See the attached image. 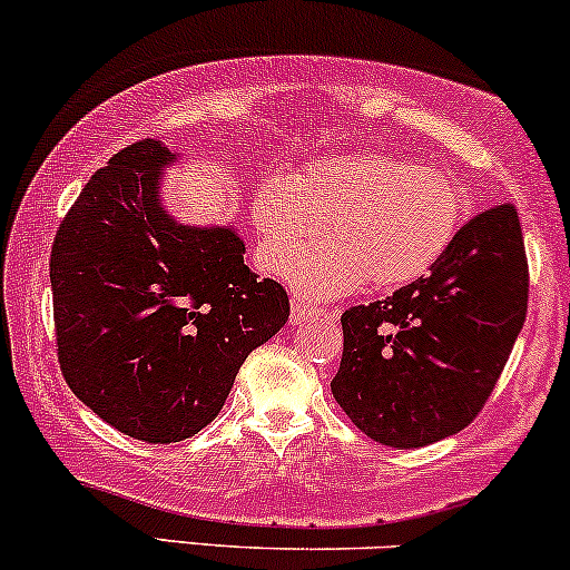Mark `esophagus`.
I'll return each instance as SVG.
<instances>
[{
    "label": "esophagus",
    "instance_id": "obj_1",
    "mask_svg": "<svg viewBox=\"0 0 570 570\" xmlns=\"http://www.w3.org/2000/svg\"><path fill=\"white\" fill-rule=\"evenodd\" d=\"M326 315H332L326 307H315L311 303H303V299H294L292 303V324H305V321L326 318Z\"/></svg>",
    "mask_w": 570,
    "mask_h": 570
}]
</instances>
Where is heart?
Returning a JSON list of instances; mask_svg holds the SVG:
<instances>
[{"mask_svg":"<svg viewBox=\"0 0 570 570\" xmlns=\"http://www.w3.org/2000/svg\"><path fill=\"white\" fill-rule=\"evenodd\" d=\"M259 252L273 273H292L303 299L414 284L445 257L464 219V196L449 175L382 154H342L294 175L267 173L252 194Z\"/></svg>","mask_w":570,"mask_h":570,"instance_id":"obj_1","label":"heart"}]
</instances>
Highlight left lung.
Listing matches in <instances>:
<instances>
[{
    "label": "left lung",
    "instance_id": "obj_1",
    "mask_svg": "<svg viewBox=\"0 0 570 570\" xmlns=\"http://www.w3.org/2000/svg\"><path fill=\"white\" fill-rule=\"evenodd\" d=\"M528 311V259L512 204L459 228L428 276L342 313L334 401L393 449L459 433L497 387Z\"/></svg>",
    "mask_w": 570,
    "mask_h": 570
}]
</instances>
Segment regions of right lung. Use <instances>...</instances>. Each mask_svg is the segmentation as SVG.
Wrapping results in <instances>:
<instances>
[{"label": "right lung", "mask_w": 570, "mask_h": 570, "mask_svg": "<svg viewBox=\"0 0 570 570\" xmlns=\"http://www.w3.org/2000/svg\"><path fill=\"white\" fill-rule=\"evenodd\" d=\"M161 140L98 169L50 257L55 337L68 387L102 422L177 443L223 409L238 368L289 321V297L244 263L233 225L196 228L164 209Z\"/></svg>", "instance_id": "right-lung-1"}]
</instances>
